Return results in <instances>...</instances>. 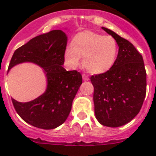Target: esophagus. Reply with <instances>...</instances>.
<instances>
[{"label": "esophagus", "instance_id": "esophagus-1", "mask_svg": "<svg viewBox=\"0 0 156 156\" xmlns=\"http://www.w3.org/2000/svg\"><path fill=\"white\" fill-rule=\"evenodd\" d=\"M83 79L84 81H88L89 80V78L86 74H83Z\"/></svg>", "mask_w": 156, "mask_h": 156}]
</instances>
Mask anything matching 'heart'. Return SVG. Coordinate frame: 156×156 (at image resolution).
Here are the masks:
<instances>
[{
    "instance_id": "heart-1",
    "label": "heart",
    "mask_w": 156,
    "mask_h": 156,
    "mask_svg": "<svg viewBox=\"0 0 156 156\" xmlns=\"http://www.w3.org/2000/svg\"><path fill=\"white\" fill-rule=\"evenodd\" d=\"M118 44L112 36L90 30L78 33L71 45L65 49L64 56L70 67H75L83 57V66L88 73L100 74L110 70L116 63Z\"/></svg>"
}]
</instances>
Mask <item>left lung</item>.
<instances>
[{"instance_id": "obj_1", "label": "left lung", "mask_w": 156, "mask_h": 156, "mask_svg": "<svg viewBox=\"0 0 156 156\" xmlns=\"http://www.w3.org/2000/svg\"><path fill=\"white\" fill-rule=\"evenodd\" d=\"M118 44L113 67L92 75L95 117L101 125L119 127L133 120L143 106L147 92V73L143 56L130 42L102 27Z\"/></svg>"}]
</instances>
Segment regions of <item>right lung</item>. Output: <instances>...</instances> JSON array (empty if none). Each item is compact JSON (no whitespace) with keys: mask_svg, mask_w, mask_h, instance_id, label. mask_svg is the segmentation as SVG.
<instances>
[{"mask_svg":"<svg viewBox=\"0 0 156 156\" xmlns=\"http://www.w3.org/2000/svg\"><path fill=\"white\" fill-rule=\"evenodd\" d=\"M66 44V33L54 30L31 39L15 50L11 58L8 70L18 64L32 62L46 73L48 85L44 94L27 103L12 99L21 118L37 128L52 129L66 121L83 82L79 72L66 71L62 67Z\"/></svg>","mask_w":156,"mask_h":156,"instance_id":"obj_1","label":"right lung"}]
</instances>
